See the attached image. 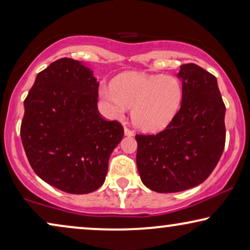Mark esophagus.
Returning a JSON list of instances; mask_svg holds the SVG:
<instances>
[{"label": "esophagus", "instance_id": "1", "mask_svg": "<svg viewBox=\"0 0 250 250\" xmlns=\"http://www.w3.org/2000/svg\"><path fill=\"white\" fill-rule=\"evenodd\" d=\"M124 133H125V135H127V136H133V135H134V132H133L132 129H129L128 127H126V126H125V128H124Z\"/></svg>", "mask_w": 250, "mask_h": 250}]
</instances>
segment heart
I'll return each mask as SVG.
<instances>
[{"instance_id": "heart-1", "label": "heart", "mask_w": 250, "mask_h": 250, "mask_svg": "<svg viewBox=\"0 0 250 250\" xmlns=\"http://www.w3.org/2000/svg\"><path fill=\"white\" fill-rule=\"evenodd\" d=\"M182 85L170 75L127 73L102 86L100 97L108 115L122 118L133 107L132 119L139 128L157 132L165 128L179 110L182 101Z\"/></svg>"}]
</instances>
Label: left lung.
I'll return each mask as SVG.
<instances>
[{
  "label": "left lung",
  "mask_w": 250,
  "mask_h": 250,
  "mask_svg": "<svg viewBox=\"0 0 250 250\" xmlns=\"http://www.w3.org/2000/svg\"><path fill=\"white\" fill-rule=\"evenodd\" d=\"M182 102L164 131L136 134V165L146 187L180 192L210 175L225 146V104L216 77L194 63L181 66Z\"/></svg>",
  "instance_id": "left-lung-1"
}]
</instances>
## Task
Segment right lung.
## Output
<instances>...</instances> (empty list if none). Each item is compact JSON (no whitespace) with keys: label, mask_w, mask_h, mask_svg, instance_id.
Masks as SVG:
<instances>
[{"label":"right lung","mask_w":250,"mask_h":250,"mask_svg":"<svg viewBox=\"0 0 250 250\" xmlns=\"http://www.w3.org/2000/svg\"><path fill=\"white\" fill-rule=\"evenodd\" d=\"M99 83L78 60L61 58L37 74L23 105L20 136L37 175L61 191L93 192L124 136L117 121L98 110Z\"/></svg>","instance_id":"add662e5"}]
</instances>
